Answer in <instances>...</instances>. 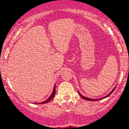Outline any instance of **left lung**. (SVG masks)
Returning <instances> with one entry per match:
<instances>
[{"label":"left lung","instance_id":"1","mask_svg":"<svg viewBox=\"0 0 129 129\" xmlns=\"http://www.w3.org/2000/svg\"><path fill=\"white\" fill-rule=\"evenodd\" d=\"M115 88H116V87H115V88H113V90H112V91H111V92L109 93V94H107V96H105V97H104V98H100V99H91V98H87V97H85V96H82V94H81V93H80L79 91H78V93H79V94L80 95V96H81V98H82V99H83V100H87V101H98V100H103V99H104V98H107L108 96H109L111 94H112V93H113V91H114V90L115 89Z\"/></svg>","mask_w":129,"mask_h":129}]
</instances>
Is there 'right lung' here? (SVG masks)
<instances>
[{"mask_svg":"<svg viewBox=\"0 0 129 129\" xmlns=\"http://www.w3.org/2000/svg\"><path fill=\"white\" fill-rule=\"evenodd\" d=\"M55 93H56V86L55 85H54V88H53V92L51 93V94L50 95V96L48 98V99H47V100H45V101H43L42 103H36V104H46V103H48V102L50 101L53 98V97L54 96V95H55ZM36 104V103H35Z\"/></svg>","mask_w":129,"mask_h":129,"instance_id":"right-lung-1","label":"right lung"}]
</instances>
